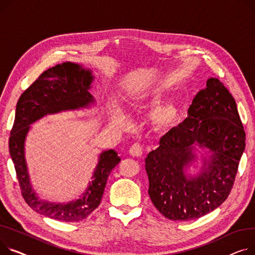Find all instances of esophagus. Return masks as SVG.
I'll return each instance as SVG.
<instances>
[{"instance_id": "esophagus-1", "label": "esophagus", "mask_w": 255, "mask_h": 255, "mask_svg": "<svg viewBox=\"0 0 255 255\" xmlns=\"http://www.w3.org/2000/svg\"><path fill=\"white\" fill-rule=\"evenodd\" d=\"M129 154L132 157H141L142 156V147L139 143H134L129 149Z\"/></svg>"}]
</instances>
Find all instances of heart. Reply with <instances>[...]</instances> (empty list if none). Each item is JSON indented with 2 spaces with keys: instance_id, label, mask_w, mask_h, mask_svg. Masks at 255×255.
Wrapping results in <instances>:
<instances>
[{
  "instance_id": "b5f03b06",
  "label": "heart",
  "mask_w": 255,
  "mask_h": 255,
  "mask_svg": "<svg viewBox=\"0 0 255 255\" xmlns=\"http://www.w3.org/2000/svg\"><path fill=\"white\" fill-rule=\"evenodd\" d=\"M169 86L166 83L160 84L158 86L151 88L150 90L140 92L133 98L132 106L134 109H146L157 105L162 97L169 92ZM180 112L175 104H166L160 107L152 116V121L160 127L170 128L176 125L179 121ZM113 122L120 125V120L113 117Z\"/></svg>"
}]
</instances>
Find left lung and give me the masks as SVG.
<instances>
[{
  "label": "left lung",
  "mask_w": 255,
  "mask_h": 255,
  "mask_svg": "<svg viewBox=\"0 0 255 255\" xmlns=\"http://www.w3.org/2000/svg\"><path fill=\"white\" fill-rule=\"evenodd\" d=\"M245 131L234 97L216 78L207 81L188 111V118L160 139L145 159L148 195L166 218L192 220L220 206L229 197L245 149ZM213 151L198 177L184 168L195 158L194 144Z\"/></svg>",
  "instance_id": "obj_1"
}]
</instances>
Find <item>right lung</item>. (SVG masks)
Returning <instances> with one entry per match:
<instances>
[{
  "mask_svg": "<svg viewBox=\"0 0 255 255\" xmlns=\"http://www.w3.org/2000/svg\"><path fill=\"white\" fill-rule=\"evenodd\" d=\"M93 77L79 64L64 62L45 71L21 94L9 137V151L18 179L21 195L35 211L59 222L77 223L87 218L100 204L108 177L121 159L114 149L100 154L93 180L86 193L77 201L56 204L39 200L32 191L24 159V141L29 125L47 114L87 107L93 103L89 93Z\"/></svg>",
  "mask_w": 255,
  "mask_h": 255,
  "instance_id": "1",
  "label": "right lung"
}]
</instances>
